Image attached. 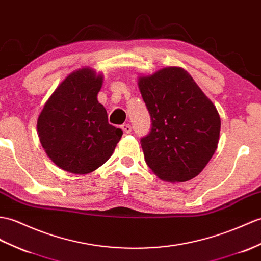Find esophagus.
Wrapping results in <instances>:
<instances>
[{
  "label": "esophagus",
  "instance_id": "esophagus-1",
  "mask_svg": "<svg viewBox=\"0 0 261 261\" xmlns=\"http://www.w3.org/2000/svg\"><path fill=\"white\" fill-rule=\"evenodd\" d=\"M121 129H122L123 132L126 133V135H129V133L131 132V125L130 124H122L121 125Z\"/></svg>",
  "mask_w": 261,
  "mask_h": 261
}]
</instances>
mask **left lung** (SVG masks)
<instances>
[{"label": "left lung", "instance_id": "1", "mask_svg": "<svg viewBox=\"0 0 261 261\" xmlns=\"http://www.w3.org/2000/svg\"><path fill=\"white\" fill-rule=\"evenodd\" d=\"M138 84L152 122L140 141L147 165L170 182L197 177L219 142L221 121L214 103L178 66L140 76Z\"/></svg>", "mask_w": 261, "mask_h": 261}]
</instances>
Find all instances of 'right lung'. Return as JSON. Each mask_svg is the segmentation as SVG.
Instances as JSON below:
<instances>
[{
	"instance_id": "1",
	"label": "right lung",
	"mask_w": 261,
	"mask_h": 261,
	"mask_svg": "<svg viewBox=\"0 0 261 261\" xmlns=\"http://www.w3.org/2000/svg\"><path fill=\"white\" fill-rule=\"evenodd\" d=\"M103 77L92 69L72 72L56 89L38 119L48 158L65 171L87 174L112 155L122 130L108 122L98 95Z\"/></svg>"
}]
</instances>
